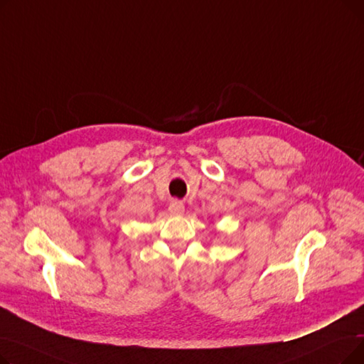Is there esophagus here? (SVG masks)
I'll return each mask as SVG.
<instances>
[{
	"label": "esophagus",
	"mask_w": 364,
	"mask_h": 364,
	"mask_svg": "<svg viewBox=\"0 0 364 364\" xmlns=\"http://www.w3.org/2000/svg\"><path fill=\"white\" fill-rule=\"evenodd\" d=\"M169 213L172 215H181L184 213V205L180 200H172L169 203Z\"/></svg>",
	"instance_id": "1"
}]
</instances>
